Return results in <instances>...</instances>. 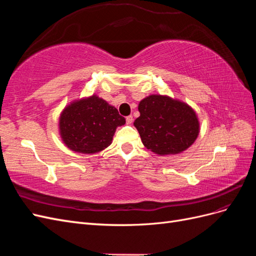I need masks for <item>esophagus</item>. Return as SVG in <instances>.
<instances>
[{
    "label": "esophagus",
    "instance_id": "obj_1",
    "mask_svg": "<svg viewBox=\"0 0 256 256\" xmlns=\"http://www.w3.org/2000/svg\"><path fill=\"white\" fill-rule=\"evenodd\" d=\"M132 122H134V118H132V116H131V115L127 116V118H126V122L128 124V125H130V124Z\"/></svg>",
    "mask_w": 256,
    "mask_h": 256
}]
</instances>
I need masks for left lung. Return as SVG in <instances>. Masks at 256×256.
<instances>
[{"label":"left lung","mask_w":256,"mask_h":256,"mask_svg":"<svg viewBox=\"0 0 256 256\" xmlns=\"http://www.w3.org/2000/svg\"><path fill=\"white\" fill-rule=\"evenodd\" d=\"M138 109L140 116L134 125L143 145L159 156L180 154L198 136V115L182 100L152 94L142 99Z\"/></svg>","instance_id":"obj_1"}]
</instances>
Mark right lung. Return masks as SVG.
<instances>
[{"label": "right lung", "instance_id": "obj_1", "mask_svg": "<svg viewBox=\"0 0 256 256\" xmlns=\"http://www.w3.org/2000/svg\"><path fill=\"white\" fill-rule=\"evenodd\" d=\"M125 124L114 106L92 94L74 100L62 110L58 134L70 150L92 154L110 146L116 128Z\"/></svg>", "mask_w": 256, "mask_h": 256}]
</instances>
